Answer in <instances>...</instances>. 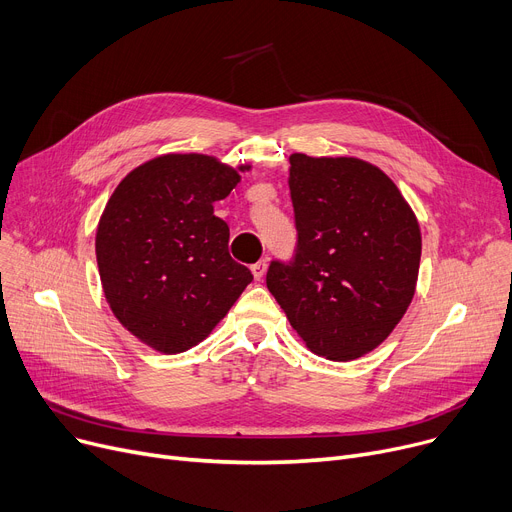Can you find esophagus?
<instances>
[{"mask_svg":"<svg viewBox=\"0 0 512 512\" xmlns=\"http://www.w3.org/2000/svg\"><path fill=\"white\" fill-rule=\"evenodd\" d=\"M251 272H253L255 280H261V278L265 276V272H267V261H265V259H261V261L253 263V265H251Z\"/></svg>","mask_w":512,"mask_h":512,"instance_id":"1","label":"esophagus"}]
</instances>
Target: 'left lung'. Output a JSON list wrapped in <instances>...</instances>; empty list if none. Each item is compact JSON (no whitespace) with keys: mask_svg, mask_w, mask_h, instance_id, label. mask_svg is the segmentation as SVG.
Masks as SVG:
<instances>
[{"mask_svg":"<svg viewBox=\"0 0 512 512\" xmlns=\"http://www.w3.org/2000/svg\"><path fill=\"white\" fill-rule=\"evenodd\" d=\"M297 247L267 288L313 353L348 361L380 346L413 301L421 232L396 184L355 157L290 155Z\"/></svg>","mask_w":512,"mask_h":512,"instance_id":"1","label":"left lung"}]
</instances>
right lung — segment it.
I'll list each match as a JSON object with an SVG mask.
<instances>
[{"mask_svg":"<svg viewBox=\"0 0 512 512\" xmlns=\"http://www.w3.org/2000/svg\"><path fill=\"white\" fill-rule=\"evenodd\" d=\"M238 182L215 157L170 153L134 168L103 209L95 251L105 299L159 353L201 342L253 280L228 253V224L213 215Z\"/></svg>","mask_w":512,"mask_h":512,"instance_id":"add662e5","label":"right lung"}]
</instances>
